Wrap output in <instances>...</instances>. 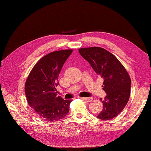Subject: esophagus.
<instances>
[{
	"label": "esophagus",
	"mask_w": 151,
	"mask_h": 151,
	"mask_svg": "<svg viewBox=\"0 0 151 151\" xmlns=\"http://www.w3.org/2000/svg\"><path fill=\"white\" fill-rule=\"evenodd\" d=\"M81 99H82L83 101H84L87 102H91L93 100V98L92 97H81Z\"/></svg>",
	"instance_id": "34e87169"
}]
</instances>
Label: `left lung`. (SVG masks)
Masks as SVG:
<instances>
[{"mask_svg":"<svg viewBox=\"0 0 151 151\" xmlns=\"http://www.w3.org/2000/svg\"><path fill=\"white\" fill-rule=\"evenodd\" d=\"M78 51L104 80L102 89L107 95L100 99L103 108L97 117L110 120L123 111L129 100L131 80L129 73L117 58L103 48H81Z\"/></svg>","mask_w":151,"mask_h":151,"instance_id":"left-lung-1","label":"left lung"}]
</instances>
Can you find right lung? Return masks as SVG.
Wrapping results in <instances>:
<instances>
[{
	"label": "right lung",
	"mask_w": 151,
	"mask_h": 151,
	"mask_svg": "<svg viewBox=\"0 0 151 151\" xmlns=\"http://www.w3.org/2000/svg\"><path fill=\"white\" fill-rule=\"evenodd\" d=\"M72 49L52 52L41 58L34 66L25 82L28 104L38 117L46 121L56 122L68 114L73 100L57 96L56 87L62 66Z\"/></svg>",
	"instance_id": "1"
}]
</instances>
